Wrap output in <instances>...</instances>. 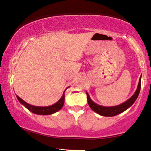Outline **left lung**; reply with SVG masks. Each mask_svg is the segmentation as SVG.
Segmentation results:
<instances>
[{"instance_id": "obj_1", "label": "left lung", "mask_w": 151, "mask_h": 151, "mask_svg": "<svg viewBox=\"0 0 151 151\" xmlns=\"http://www.w3.org/2000/svg\"><path fill=\"white\" fill-rule=\"evenodd\" d=\"M141 88V77H139L138 86H137V90H136L135 93H134L132 96L128 99L126 102L123 103V104L119 105V106H111V107H106V106H100V105L96 104V103L93 102L91 100V98L89 96L88 93H87V97H88V102L89 104V106L91 108L93 111L96 112L97 114H100L104 116H114L118 114L122 113L124 111H126L128 108H129L134 103L137 97L139 96V91H140Z\"/></svg>"}]
</instances>
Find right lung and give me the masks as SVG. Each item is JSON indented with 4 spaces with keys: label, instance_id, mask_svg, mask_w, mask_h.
I'll use <instances>...</instances> for the list:
<instances>
[{
    "label": "right lung",
    "instance_id": "add662e5",
    "mask_svg": "<svg viewBox=\"0 0 151 151\" xmlns=\"http://www.w3.org/2000/svg\"><path fill=\"white\" fill-rule=\"evenodd\" d=\"M65 92V91H64ZM64 92H63V94L62 97L60 98L59 101L57 103H55V104L52 105L50 106H32L27 103L25 102L21 98H19V96H17V99L19 100L20 103L22 105L25 106L28 110L30 111L32 113L35 114H39V115H49V114H53L57 112L58 111H59L61 108L63 107V104H64V99H65V96H64Z\"/></svg>",
    "mask_w": 151,
    "mask_h": 151
}]
</instances>
